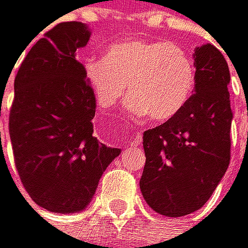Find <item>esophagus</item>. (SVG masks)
Segmentation results:
<instances>
[{"instance_id":"34e87169","label":"esophagus","mask_w":248,"mask_h":248,"mask_svg":"<svg viewBox=\"0 0 248 248\" xmlns=\"http://www.w3.org/2000/svg\"><path fill=\"white\" fill-rule=\"evenodd\" d=\"M128 143H129V146H132V148L140 146L141 145V134H140V132H134V134L129 137Z\"/></svg>"}]
</instances>
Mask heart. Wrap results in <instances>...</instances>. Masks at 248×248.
I'll use <instances>...</instances> for the list:
<instances>
[{
	"instance_id": "obj_1",
	"label": "heart",
	"mask_w": 248,
	"mask_h": 248,
	"mask_svg": "<svg viewBox=\"0 0 248 248\" xmlns=\"http://www.w3.org/2000/svg\"><path fill=\"white\" fill-rule=\"evenodd\" d=\"M83 76L100 107H116L128 93L132 116L161 123L189 102L195 88V63L174 42L129 38L111 44L105 56L85 59Z\"/></svg>"
}]
</instances>
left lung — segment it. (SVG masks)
<instances>
[{
  "instance_id": "8db88e82",
  "label": "left lung",
  "mask_w": 248,
  "mask_h": 248,
  "mask_svg": "<svg viewBox=\"0 0 248 248\" xmlns=\"http://www.w3.org/2000/svg\"><path fill=\"white\" fill-rule=\"evenodd\" d=\"M195 90L186 107L163 125L145 131L146 163L141 195L157 214L185 217L201 209L230 163V108L227 61L215 46L194 53Z\"/></svg>"
}]
</instances>
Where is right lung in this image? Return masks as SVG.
Here are the masks:
<instances>
[{
  "instance_id": "right-lung-1",
  "label": "right lung",
  "mask_w": 248,
  "mask_h": 248,
  "mask_svg": "<svg viewBox=\"0 0 248 248\" xmlns=\"http://www.w3.org/2000/svg\"><path fill=\"white\" fill-rule=\"evenodd\" d=\"M90 36L82 22L58 24L33 44L15 78L9 117L15 165L31 200L56 214L85 209L120 154L94 136L96 97L76 59Z\"/></svg>"
}]
</instances>
